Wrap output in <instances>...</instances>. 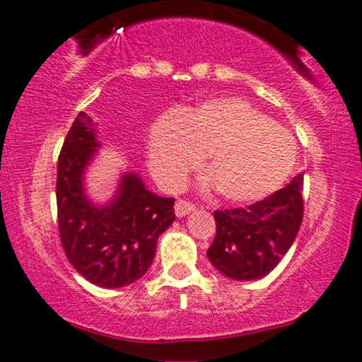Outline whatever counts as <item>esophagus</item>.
<instances>
[{
  "label": "esophagus",
  "mask_w": 362,
  "mask_h": 362,
  "mask_svg": "<svg viewBox=\"0 0 362 362\" xmlns=\"http://www.w3.org/2000/svg\"><path fill=\"white\" fill-rule=\"evenodd\" d=\"M193 210H194V205L193 203L186 202V199H177L176 205H174V214H176V216H180V218L189 215Z\"/></svg>",
  "instance_id": "34e87169"
}]
</instances>
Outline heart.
I'll return each mask as SVG.
<instances>
[{"mask_svg":"<svg viewBox=\"0 0 362 362\" xmlns=\"http://www.w3.org/2000/svg\"><path fill=\"white\" fill-rule=\"evenodd\" d=\"M220 194L232 203L261 202L276 193L296 160V142L242 98H214L152 123L147 163L154 180L174 191L202 164Z\"/></svg>","mask_w":362,"mask_h":362,"instance_id":"obj_1","label":"heart"}]
</instances>
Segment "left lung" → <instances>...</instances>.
I'll list each match as a JSON object with an SVG mask.
<instances>
[{
    "label": "left lung",
    "instance_id": "8db88e82",
    "mask_svg": "<svg viewBox=\"0 0 362 362\" xmlns=\"http://www.w3.org/2000/svg\"><path fill=\"white\" fill-rule=\"evenodd\" d=\"M303 174L247 208L215 211L216 235L208 261L227 278L252 281L274 269L303 220Z\"/></svg>",
    "mask_w": 362,
    "mask_h": 362
}]
</instances>
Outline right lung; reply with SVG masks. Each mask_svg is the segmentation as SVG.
Listing matches in <instances>:
<instances>
[{"label":"right lung","instance_id":"obj_1","mask_svg":"<svg viewBox=\"0 0 362 362\" xmlns=\"http://www.w3.org/2000/svg\"><path fill=\"white\" fill-rule=\"evenodd\" d=\"M98 123L81 112L57 163V220L64 252L78 273L101 288L142 278L156 257L157 239L174 222V198L147 189L137 173H123L105 205L86 193L84 177L101 144Z\"/></svg>","mask_w":362,"mask_h":362}]
</instances>
